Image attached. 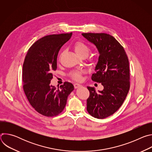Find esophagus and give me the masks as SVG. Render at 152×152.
Returning a JSON list of instances; mask_svg holds the SVG:
<instances>
[{
	"label": "esophagus",
	"mask_w": 152,
	"mask_h": 152,
	"mask_svg": "<svg viewBox=\"0 0 152 152\" xmlns=\"http://www.w3.org/2000/svg\"><path fill=\"white\" fill-rule=\"evenodd\" d=\"M82 86V85H81L80 84L77 83H75V84H74V86H75V88H77L80 87V86Z\"/></svg>",
	"instance_id": "34e87169"
}]
</instances>
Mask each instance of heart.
I'll use <instances>...</instances> for the list:
<instances>
[{
	"label": "heart",
	"instance_id": "heart-1",
	"mask_svg": "<svg viewBox=\"0 0 152 152\" xmlns=\"http://www.w3.org/2000/svg\"><path fill=\"white\" fill-rule=\"evenodd\" d=\"M74 49L76 53L80 57L82 56H87L90 52V48L85 44L84 42L81 41H77L76 42L74 45ZM85 73L84 70H76L75 71H73L71 73L72 77L76 80H80L82 79V74Z\"/></svg>",
	"mask_w": 152,
	"mask_h": 152
}]
</instances>
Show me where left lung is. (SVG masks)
Wrapping results in <instances>:
<instances>
[{
    "label": "left lung",
    "mask_w": 152,
    "mask_h": 152,
    "mask_svg": "<svg viewBox=\"0 0 152 152\" xmlns=\"http://www.w3.org/2000/svg\"><path fill=\"white\" fill-rule=\"evenodd\" d=\"M82 36L97 48L99 56L91 79L101 83L102 91L88 86V113L104 118L115 113L124 102L130 88L128 58L123 47L113 36L104 33H83Z\"/></svg>",
    "instance_id": "8db88e82"
}]
</instances>
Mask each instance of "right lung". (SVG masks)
<instances>
[{"instance_id": "add662e5", "label": "right lung", "mask_w": 152, "mask_h": 152, "mask_svg": "<svg viewBox=\"0 0 152 152\" xmlns=\"http://www.w3.org/2000/svg\"><path fill=\"white\" fill-rule=\"evenodd\" d=\"M72 33L47 35L32 45L23 65V87L35 110L46 117L60 114L66 105L69 95L74 90L72 83L65 82L56 88L50 84L52 72L57 68V56L61 48Z\"/></svg>"}]
</instances>
